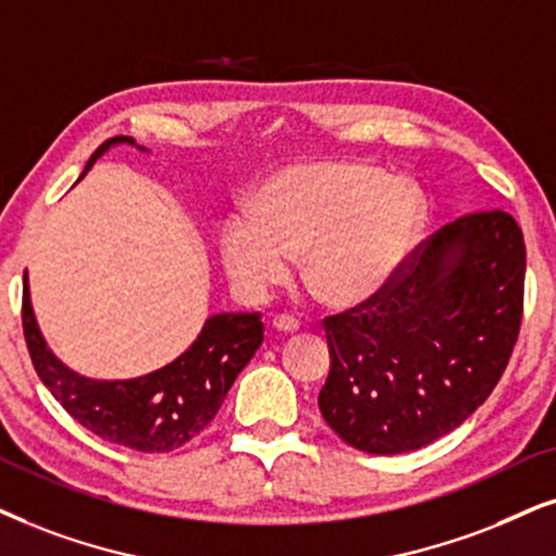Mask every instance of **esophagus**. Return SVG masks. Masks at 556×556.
<instances>
[{
    "label": "esophagus",
    "instance_id": "esophagus-1",
    "mask_svg": "<svg viewBox=\"0 0 556 556\" xmlns=\"http://www.w3.org/2000/svg\"><path fill=\"white\" fill-rule=\"evenodd\" d=\"M274 330H279V333H294V330H300V320L292 318V315H277V318L271 320Z\"/></svg>",
    "mask_w": 556,
    "mask_h": 556
}]
</instances>
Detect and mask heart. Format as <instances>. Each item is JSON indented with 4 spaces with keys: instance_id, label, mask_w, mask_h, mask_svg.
I'll return each instance as SVG.
<instances>
[{
    "instance_id": "obj_1",
    "label": "heart",
    "mask_w": 556,
    "mask_h": 556,
    "mask_svg": "<svg viewBox=\"0 0 556 556\" xmlns=\"http://www.w3.org/2000/svg\"><path fill=\"white\" fill-rule=\"evenodd\" d=\"M426 226L416 185L354 161H305L269 174L217 230L233 290L258 302L290 277L328 307L362 305L403 271Z\"/></svg>"
}]
</instances>
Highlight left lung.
<instances>
[{"instance_id":"obj_1","label":"left lung","mask_w":556,"mask_h":556,"mask_svg":"<svg viewBox=\"0 0 556 556\" xmlns=\"http://www.w3.org/2000/svg\"><path fill=\"white\" fill-rule=\"evenodd\" d=\"M523 277V233L503 210L433 233L388 290L326 318V424L367 454L416 452L465 424L508 367Z\"/></svg>"}]
</instances>
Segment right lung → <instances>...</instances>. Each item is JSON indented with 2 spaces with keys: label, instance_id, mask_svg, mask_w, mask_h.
I'll use <instances>...</instances> for the list:
<instances>
[{
  "label": "right lung",
  "instance_id": "1",
  "mask_svg": "<svg viewBox=\"0 0 556 556\" xmlns=\"http://www.w3.org/2000/svg\"><path fill=\"white\" fill-rule=\"evenodd\" d=\"M123 143L136 146V140L125 136L104 140L91 153L84 174L112 146ZM136 149L146 151L143 146ZM23 330L35 371L63 410L110 444L143 454L174 452L192 441L215 418L236 377L264 341L258 313H217L205 320L192 346L166 367L132 379L84 377L48 349L33 313L27 271L23 282Z\"/></svg>",
  "mask_w": 556,
  "mask_h": 556
}]
</instances>
